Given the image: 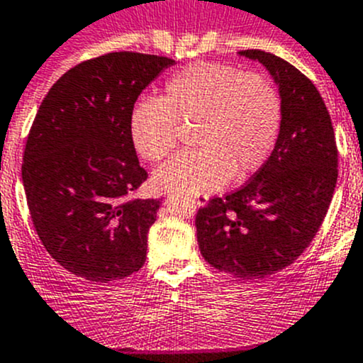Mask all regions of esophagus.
<instances>
[{"instance_id": "34e87169", "label": "esophagus", "mask_w": 363, "mask_h": 363, "mask_svg": "<svg viewBox=\"0 0 363 363\" xmlns=\"http://www.w3.org/2000/svg\"><path fill=\"white\" fill-rule=\"evenodd\" d=\"M206 203H208V196L199 194V196H196V198H194V205L196 206H205Z\"/></svg>"}]
</instances>
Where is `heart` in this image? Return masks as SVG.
Returning <instances> with one entry per match:
<instances>
[{
    "mask_svg": "<svg viewBox=\"0 0 363 363\" xmlns=\"http://www.w3.org/2000/svg\"><path fill=\"white\" fill-rule=\"evenodd\" d=\"M281 98L260 74L213 62H196L165 82L160 99H143L130 113V137L146 160H162L176 147L179 124L192 126L196 150L157 169L162 191L199 196L242 179L271 157L281 128Z\"/></svg>",
    "mask_w": 363,
    "mask_h": 363,
    "instance_id": "obj_1",
    "label": "heart"
}]
</instances>
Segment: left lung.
<instances>
[{"label":"left lung","instance_id":"1","mask_svg":"<svg viewBox=\"0 0 363 363\" xmlns=\"http://www.w3.org/2000/svg\"><path fill=\"white\" fill-rule=\"evenodd\" d=\"M278 85L281 128L269 160L239 191L198 210L203 258L240 279H260L298 260L319 231L337 185V144L315 85L287 60L239 51Z\"/></svg>","mask_w":363,"mask_h":363}]
</instances>
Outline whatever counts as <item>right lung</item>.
<instances>
[{
	"mask_svg": "<svg viewBox=\"0 0 363 363\" xmlns=\"http://www.w3.org/2000/svg\"><path fill=\"white\" fill-rule=\"evenodd\" d=\"M172 58L119 51L62 74L37 110L23 185L40 242L64 269L108 283L146 262L162 199H137L146 182L130 137L140 92Z\"/></svg>",
	"mask_w": 363,
	"mask_h": 363,
	"instance_id": "1",
	"label": "right lung"
}]
</instances>
